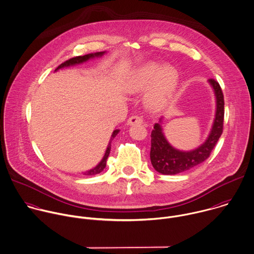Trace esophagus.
<instances>
[{
	"mask_svg": "<svg viewBox=\"0 0 254 254\" xmlns=\"http://www.w3.org/2000/svg\"><path fill=\"white\" fill-rule=\"evenodd\" d=\"M142 123H143L142 119L138 116H131L127 120V125H129V126H132V125H135V124H142Z\"/></svg>",
	"mask_w": 254,
	"mask_h": 254,
	"instance_id": "34e87169",
	"label": "esophagus"
}]
</instances>
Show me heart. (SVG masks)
<instances>
[{
  "label": "heart",
  "instance_id": "b5f03b06",
  "mask_svg": "<svg viewBox=\"0 0 254 254\" xmlns=\"http://www.w3.org/2000/svg\"><path fill=\"white\" fill-rule=\"evenodd\" d=\"M176 82L177 73L172 66L163 67L161 62L148 61L133 70L127 89L130 93L137 94L145 92L152 85L146 96V104L150 109H159L170 99Z\"/></svg>",
  "mask_w": 254,
  "mask_h": 254
}]
</instances>
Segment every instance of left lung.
<instances>
[{"label": "left lung", "instance_id": "obj_1", "mask_svg": "<svg viewBox=\"0 0 254 254\" xmlns=\"http://www.w3.org/2000/svg\"><path fill=\"white\" fill-rule=\"evenodd\" d=\"M208 82L214 89L217 104L214 124L208 138L196 149L182 151L176 149L167 141L161 125L155 124L151 131L150 160L157 172L164 175H175L187 171L209 158L216 146L224 128L225 101L220 84L214 79H209ZM159 122H161V119Z\"/></svg>", "mask_w": 254, "mask_h": 254}]
</instances>
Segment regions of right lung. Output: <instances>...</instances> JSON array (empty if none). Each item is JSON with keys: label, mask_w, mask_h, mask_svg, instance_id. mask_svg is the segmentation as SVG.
<instances>
[{"label": "right lung", "mask_w": 254, "mask_h": 254, "mask_svg": "<svg viewBox=\"0 0 254 254\" xmlns=\"http://www.w3.org/2000/svg\"><path fill=\"white\" fill-rule=\"evenodd\" d=\"M105 53H106V51H102V52H96V53L86 54V55H84V56H76V57L70 58L69 60H67V61L63 62L62 64H60V65L55 69V71H57V70H59V69H61V68H64V67H69V66H73V65H76V64H80V63L86 62V61H88V60H90V59H93V58H95V57H101V56H103ZM119 131H120V129H115V130L113 131L112 136H111V139H110L109 144H108V147H107V149H106L105 155H104L103 159L100 161V163H99L96 167H94V168H92V169H90V170H88V171H86V172H83V175L93 176V175H96V174L101 173V172L105 169L106 164H107V159H108L109 154H110V151H111V143H112V140L116 137V135L119 133Z\"/></svg>", "instance_id": "1"}]
</instances>
